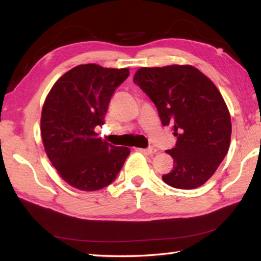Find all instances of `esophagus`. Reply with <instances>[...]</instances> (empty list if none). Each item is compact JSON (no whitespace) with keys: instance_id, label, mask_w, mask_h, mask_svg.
<instances>
[{"instance_id":"1","label":"esophagus","mask_w":261,"mask_h":261,"mask_svg":"<svg viewBox=\"0 0 261 261\" xmlns=\"http://www.w3.org/2000/svg\"><path fill=\"white\" fill-rule=\"evenodd\" d=\"M140 151L143 152L144 154H147V155H153V154H155L158 152V148L153 147V146H149L147 148H141Z\"/></svg>"}]
</instances>
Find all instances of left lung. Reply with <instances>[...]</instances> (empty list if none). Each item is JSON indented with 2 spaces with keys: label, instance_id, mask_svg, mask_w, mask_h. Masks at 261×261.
I'll return each mask as SVG.
<instances>
[{
  "label": "left lung",
  "instance_id": "1",
  "mask_svg": "<svg viewBox=\"0 0 261 261\" xmlns=\"http://www.w3.org/2000/svg\"><path fill=\"white\" fill-rule=\"evenodd\" d=\"M137 84L155 105L162 125L177 141L166 151L174 169L162 176L176 189H196L207 182L227 155L231 120L222 95L210 78L191 65L141 68Z\"/></svg>",
  "mask_w": 261,
  "mask_h": 261
}]
</instances>
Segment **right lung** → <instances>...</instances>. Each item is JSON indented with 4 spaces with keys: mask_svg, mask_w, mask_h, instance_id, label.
I'll return each mask as SVG.
<instances>
[{
    "mask_svg": "<svg viewBox=\"0 0 261 261\" xmlns=\"http://www.w3.org/2000/svg\"><path fill=\"white\" fill-rule=\"evenodd\" d=\"M129 69L83 64L64 73L48 94L41 114L43 146L65 182L83 191L113 183L130 154L98 137L110 99Z\"/></svg>",
    "mask_w": 261,
    "mask_h": 261,
    "instance_id": "1",
    "label": "right lung"
}]
</instances>
